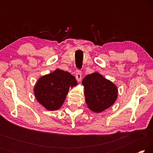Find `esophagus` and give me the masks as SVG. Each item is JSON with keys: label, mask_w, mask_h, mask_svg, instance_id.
<instances>
[{"label": "esophagus", "mask_w": 153, "mask_h": 153, "mask_svg": "<svg viewBox=\"0 0 153 153\" xmlns=\"http://www.w3.org/2000/svg\"><path fill=\"white\" fill-rule=\"evenodd\" d=\"M76 77L77 81H81L82 79V71L79 69H77L76 72Z\"/></svg>", "instance_id": "obj_1"}]
</instances>
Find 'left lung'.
I'll use <instances>...</instances> for the list:
<instances>
[{
    "label": "left lung",
    "mask_w": 153,
    "mask_h": 153,
    "mask_svg": "<svg viewBox=\"0 0 153 153\" xmlns=\"http://www.w3.org/2000/svg\"><path fill=\"white\" fill-rule=\"evenodd\" d=\"M85 100L90 110L100 113L109 108L117 98V88L100 74L88 75L82 80Z\"/></svg>",
    "instance_id": "obj_1"
}]
</instances>
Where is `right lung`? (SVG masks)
Wrapping results in <instances>:
<instances>
[{
    "label": "right lung",
    "instance_id": "add662e5",
    "mask_svg": "<svg viewBox=\"0 0 153 153\" xmlns=\"http://www.w3.org/2000/svg\"><path fill=\"white\" fill-rule=\"evenodd\" d=\"M75 77L57 69L38 79L34 87L36 99L48 111L57 110L63 104L69 87L76 86Z\"/></svg>",
    "mask_w": 153,
    "mask_h": 153
}]
</instances>
